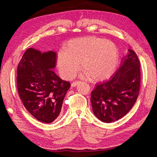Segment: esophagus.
<instances>
[{
	"instance_id": "esophagus-1",
	"label": "esophagus",
	"mask_w": 157,
	"mask_h": 157,
	"mask_svg": "<svg viewBox=\"0 0 157 157\" xmlns=\"http://www.w3.org/2000/svg\"><path fill=\"white\" fill-rule=\"evenodd\" d=\"M79 83V81H75V82H73V83L71 84V86H72V87L76 86L77 85H78Z\"/></svg>"
}]
</instances>
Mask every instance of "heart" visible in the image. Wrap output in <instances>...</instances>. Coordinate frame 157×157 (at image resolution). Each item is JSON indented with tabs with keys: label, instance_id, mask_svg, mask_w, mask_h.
I'll use <instances>...</instances> for the list:
<instances>
[{
	"label": "heart",
	"instance_id": "heart-1",
	"mask_svg": "<svg viewBox=\"0 0 157 157\" xmlns=\"http://www.w3.org/2000/svg\"><path fill=\"white\" fill-rule=\"evenodd\" d=\"M119 51L112 41L97 37L75 38L67 42L64 51L57 56V64L61 75L72 79L82 69L94 81L106 79L117 67Z\"/></svg>",
	"mask_w": 157,
	"mask_h": 157
}]
</instances>
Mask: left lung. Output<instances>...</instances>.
<instances>
[{"instance_id": "8db88e82", "label": "left lung", "mask_w": 157, "mask_h": 157, "mask_svg": "<svg viewBox=\"0 0 157 157\" xmlns=\"http://www.w3.org/2000/svg\"><path fill=\"white\" fill-rule=\"evenodd\" d=\"M122 59L121 66L109 80L97 83L91 91L93 111L106 123L118 120L135 105L141 83L140 62L133 50Z\"/></svg>"}]
</instances>
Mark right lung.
Listing matches in <instances>:
<instances>
[{
    "label": "right lung",
    "instance_id": "right-lung-1",
    "mask_svg": "<svg viewBox=\"0 0 157 157\" xmlns=\"http://www.w3.org/2000/svg\"><path fill=\"white\" fill-rule=\"evenodd\" d=\"M57 54L41 53L33 48L25 51L17 68L16 83L24 106L37 120L49 124L58 117L69 82L54 72Z\"/></svg>",
    "mask_w": 157,
    "mask_h": 157
}]
</instances>
